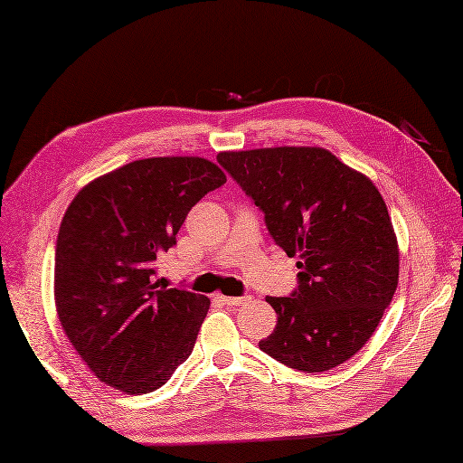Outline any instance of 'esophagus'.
<instances>
[{
	"mask_svg": "<svg viewBox=\"0 0 463 463\" xmlns=\"http://www.w3.org/2000/svg\"><path fill=\"white\" fill-rule=\"evenodd\" d=\"M250 300V297H222V302L226 307H244Z\"/></svg>",
	"mask_w": 463,
	"mask_h": 463,
	"instance_id": "obj_1",
	"label": "esophagus"
}]
</instances>
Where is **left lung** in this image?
Segmentation results:
<instances>
[{
	"instance_id": "1",
	"label": "left lung",
	"mask_w": 463,
	"mask_h": 463,
	"mask_svg": "<svg viewBox=\"0 0 463 463\" xmlns=\"http://www.w3.org/2000/svg\"><path fill=\"white\" fill-rule=\"evenodd\" d=\"M264 213L274 242L298 257V287L269 297L277 328L262 352L300 372L352 358L394 298L398 241L366 175L320 146H270L216 156Z\"/></svg>"
}]
</instances>
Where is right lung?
I'll list each match as a JSON object with an SVG mask.
<instances>
[{"instance_id": "1", "label": "right lung", "mask_w": 463, "mask_h": 463, "mask_svg": "<svg viewBox=\"0 0 463 463\" xmlns=\"http://www.w3.org/2000/svg\"><path fill=\"white\" fill-rule=\"evenodd\" d=\"M226 183L201 156L133 161L85 184L59 226L55 307L77 354L101 382L146 394L191 356L211 300L166 288L155 262L186 214Z\"/></svg>"}]
</instances>
